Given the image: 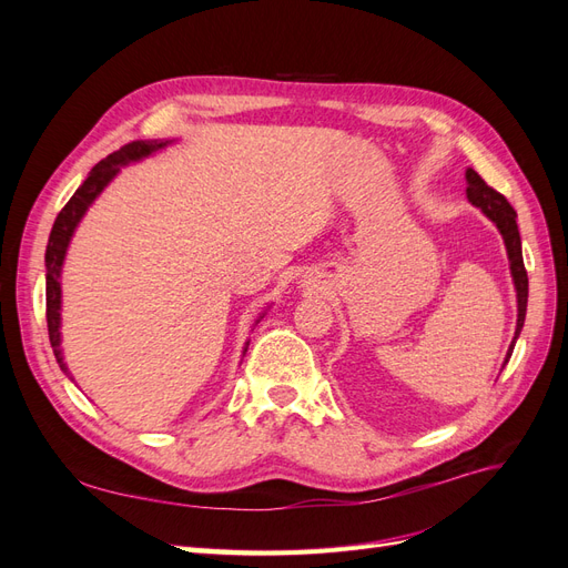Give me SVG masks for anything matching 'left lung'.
I'll use <instances>...</instances> for the list:
<instances>
[{
	"mask_svg": "<svg viewBox=\"0 0 568 568\" xmlns=\"http://www.w3.org/2000/svg\"><path fill=\"white\" fill-rule=\"evenodd\" d=\"M467 196L469 201L476 205V209L484 211L495 225L500 230L503 239H505V246H507V255H509V270H511V277H514V286H517V303H519V320H517V332H514V341L509 346L507 359L511 357L514 351V343H517L519 334H521V326L526 320V303H528V274L524 267V255H521V236H519V227H517V211L511 209L509 201L500 194L495 192L493 186L486 184V180L480 178L476 170H467ZM505 359V363H507Z\"/></svg>",
	"mask_w": 568,
	"mask_h": 568,
	"instance_id": "left-lung-1",
	"label": "left lung"
}]
</instances>
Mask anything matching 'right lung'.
<instances>
[{
  "mask_svg": "<svg viewBox=\"0 0 568 568\" xmlns=\"http://www.w3.org/2000/svg\"><path fill=\"white\" fill-rule=\"evenodd\" d=\"M165 146L163 142H130L125 146H120L118 151H113L111 156H106L104 161H99L92 173L88 175L78 192L71 196L61 213L57 215L54 227H51L49 234V244H47V253H44V263H47V329H49V343L51 348H54L57 355V363L61 365L63 372V355H61V332H59V324H61V282H59V274H61V265H63V257H65V248L68 242H71V236L78 227L80 217L84 215V211L90 209V203L101 194V189H104L115 175L120 165H125L130 161H140L144 156H149L151 151H156Z\"/></svg>",
  "mask_w": 568,
  "mask_h": 568,
  "instance_id": "obj_1",
  "label": "right lung"
}]
</instances>
